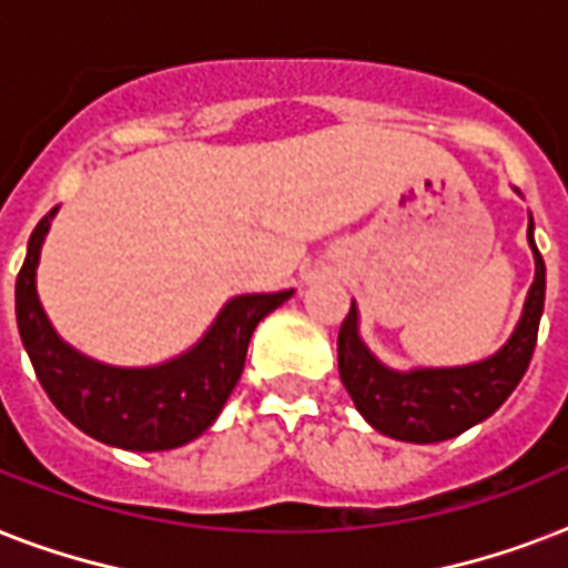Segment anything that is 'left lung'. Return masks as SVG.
<instances>
[{
    "label": "left lung",
    "instance_id": "left-lung-1",
    "mask_svg": "<svg viewBox=\"0 0 568 568\" xmlns=\"http://www.w3.org/2000/svg\"><path fill=\"white\" fill-rule=\"evenodd\" d=\"M528 244L534 253V283L510 338L493 356L450 368H392L379 363L359 336V310L351 303L338 329V377L356 409L383 436L415 445L454 439L486 422L525 377L537 347V329L546 306V262L534 241L528 214Z\"/></svg>",
    "mask_w": 568,
    "mask_h": 568
}]
</instances>
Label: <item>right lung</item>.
Here are the masks:
<instances>
[{"instance_id": "right-lung-1", "label": "right lung", "mask_w": 568, "mask_h": 568, "mask_svg": "<svg viewBox=\"0 0 568 568\" xmlns=\"http://www.w3.org/2000/svg\"><path fill=\"white\" fill-rule=\"evenodd\" d=\"M58 205L34 226L17 276V327L40 386L58 413L91 439L123 450H171L203 436L244 372L253 329L294 288L239 294L189 351L159 365L126 368L75 351L58 336L38 297L40 250Z\"/></svg>"}]
</instances>
